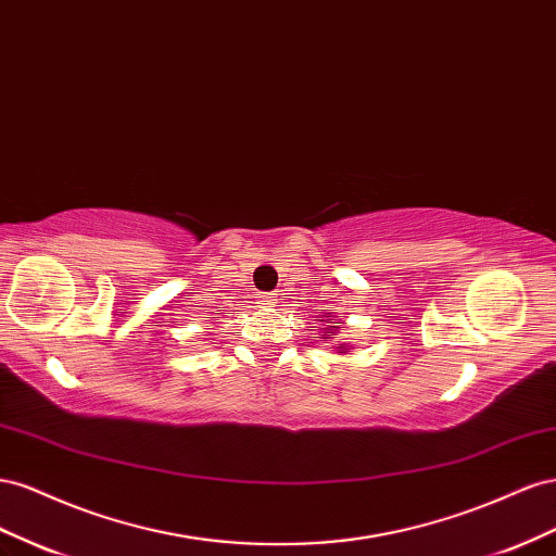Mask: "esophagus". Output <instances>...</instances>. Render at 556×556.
<instances>
[{
    "label": "esophagus",
    "instance_id": "1",
    "mask_svg": "<svg viewBox=\"0 0 556 556\" xmlns=\"http://www.w3.org/2000/svg\"><path fill=\"white\" fill-rule=\"evenodd\" d=\"M261 303H263V305H273V303H275V293H267V295H263V298H261Z\"/></svg>",
    "mask_w": 556,
    "mask_h": 556
}]
</instances>
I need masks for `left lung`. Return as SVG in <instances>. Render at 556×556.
I'll list each match as a JSON object with an SVG mask.
<instances>
[{
    "instance_id": "8db88e82",
    "label": "left lung",
    "mask_w": 556,
    "mask_h": 556,
    "mask_svg": "<svg viewBox=\"0 0 556 556\" xmlns=\"http://www.w3.org/2000/svg\"><path fill=\"white\" fill-rule=\"evenodd\" d=\"M319 321H321V319H319ZM336 328H338V326H330V330H336ZM344 352H346V344H340V346H338V354H344Z\"/></svg>"
}]
</instances>
